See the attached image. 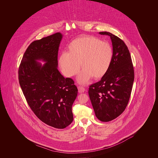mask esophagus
Segmentation results:
<instances>
[{
  "instance_id": "34e87169",
  "label": "esophagus",
  "mask_w": 158,
  "mask_h": 158,
  "mask_svg": "<svg viewBox=\"0 0 158 158\" xmlns=\"http://www.w3.org/2000/svg\"><path fill=\"white\" fill-rule=\"evenodd\" d=\"M78 92L79 93H83L85 91V89L83 87L81 86H78Z\"/></svg>"
}]
</instances>
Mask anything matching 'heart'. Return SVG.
<instances>
[{"instance_id":"obj_1","label":"heart","mask_w":158,"mask_h":158,"mask_svg":"<svg viewBox=\"0 0 158 158\" xmlns=\"http://www.w3.org/2000/svg\"><path fill=\"white\" fill-rule=\"evenodd\" d=\"M113 48L106 41L85 36L73 41L69 45V53L63 52L59 60L60 66L66 77L76 75L81 68L77 78L79 83L85 85L93 77H103L108 72L113 60Z\"/></svg>"}]
</instances>
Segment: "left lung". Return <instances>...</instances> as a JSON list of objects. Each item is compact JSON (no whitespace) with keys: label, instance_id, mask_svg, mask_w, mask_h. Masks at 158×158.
<instances>
[{"label":"left lung","instance_id":"obj_1","mask_svg":"<svg viewBox=\"0 0 158 158\" xmlns=\"http://www.w3.org/2000/svg\"><path fill=\"white\" fill-rule=\"evenodd\" d=\"M99 34L110 36L113 60L106 73L100 81L90 85L88 93L97 118L102 122H109L125 111L130 98L135 72L125 43L110 32Z\"/></svg>","mask_w":158,"mask_h":158}]
</instances>
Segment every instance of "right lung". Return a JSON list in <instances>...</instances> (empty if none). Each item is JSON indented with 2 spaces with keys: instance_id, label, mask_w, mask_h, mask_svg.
<instances>
[{
  "instance_id": "1",
  "label": "right lung",
  "mask_w": 158,
  "mask_h": 158,
  "mask_svg": "<svg viewBox=\"0 0 158 158\" xmlns=\"http://www.w3.org/2000/svg\"><path fill=\"white\" fill-rule=\"evenodd\" d=\"M62 38L61 33H56L31 43L18 71L19 84L31 110L45 124L58 129L72 122V106L78 94L73 80L65 78L58 70Z\"/></svg>"
}]
</instances>
